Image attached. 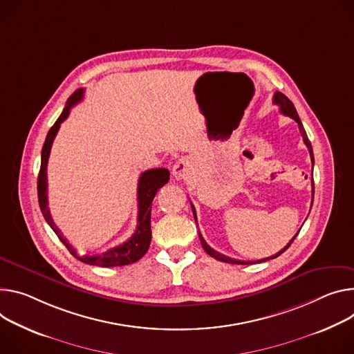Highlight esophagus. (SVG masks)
I'll return each instance as SVG.
<instances>
[{"label":"esophagus","mask_w":354,"mask_h":354,"mask_svg":"<svg viewBox=\"0 0 354 354\" xmlns=\"http://www.w3.org/2000/svg\"><path fill=\"white\" fill-rule=\"evenodd\" d=\"M190 174H192V164H190V160H189L187 158H180V159H178L176 162H175V165H174V168H172V175H174L178 180H180V179L189 178Z\"/></svg>","instance_id":"obj_1"}]
</instances>
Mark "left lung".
I'll use <instances>...</instances> for the list:
<instances>
[{"mask_svg":"<svg viewBox=\"0 0 354 354\" xmlns=\"http://www.w3.org/2000/svg\"><path fill=\"white\" fill-rule=\"evenodd\" d=\"M274 104H277L278 107H279V111L283 114V115H288V117H291L292 120H295L297 122H298V127H299V133H301V136H302V138H304V142H305V145L308 147V151H309V155H310V159H312V169H313V151H312V145H310V141H309V138H308V136H306V131H305V128H304V125H302V122H301V120H299V115H298V113H297V110H295V107H294V104H292V102L289 100L285 94H282V93H279V91H277L275 94H274ZM313 194H315V187H313V180H312V203H313ZM312 207V206H310ZM192 210H194V216H195V220H196V212H195V207H194V205H192ZM299 233V232H298ZM298 233L294 236V239L289 241L281 251H278L277 254H274V255H271V257H267V259H263V260H257V261H241V260H236V259H230V257H227V255H223V254H220V252H217V251H214L210 245H207V243L205 241V239L202 237V234L199 233V237H201V243H202V247H203V250L210 255V257H213V259H216V260H218V261H223V263H229V264H255V263H263V261H267V260H272V259H277L278 255H281L285 250H288V247L292 244V241L295 240V237L298 236Z\"/></svg>","mask_w":354,"mask_h":354,"instance_id":"8db88e82","label":"left lung"}]
</instances>
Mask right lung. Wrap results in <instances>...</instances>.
Returning a JSON list of instances; mask_svg holds the SVG:
<instances>
[{
  "label": "right lung",
  "mask_w": 354,
  "mask_h": 354,
  "mask_svg": "<svg viewBox=\"0 0 354 354\" xmlns=\"http://www.w3.org/2000/svg\"><path fill=\"white\" fill-rule=\"evenodd\" d=\"M84 94V88L76 90L66 103V107L63 109L62 114L56 120V122L52 125L49 130L45 144L42 147V155H41V171L38 176V201L41 212L48 221L52 230L56 233L59 240L66 245V248L71 251L72 255H75L77 260L82 263H86L88 266L95 267H121L128 266L142 259L144 254L148 251L151 244V203L156 195V192L162 187L169 180V171L165 168H156V169H148L141 174L138 180V190H137V199H138V218H137V229L136 233L128 239L125 243L113 247L102 254H93V255H79L77 251L63 239L60 230L56 227V224L50 216L49 207H48V178H46V169H48V159L50 153V148L53 144V140L59 131L60 124L65 121L71 113V109L77 104Z\"/></svg>",
  "instance_id": "right-lung-1"
}]
</instances>
